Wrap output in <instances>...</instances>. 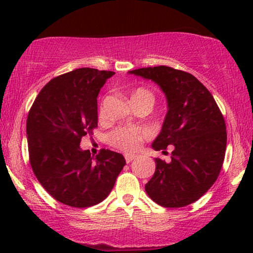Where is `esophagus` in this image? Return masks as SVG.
Listing matches in <instances>:
<instances>
[{
    "instance_id": "obj_1",
    "label": "esophagus",
    "mask_w": 253,
    "mask_h": 253,
    "mask_svg": "<svg viewBox=\"0 0 253 253\" xmlns=\"http://www.w3.org/2000/svg\"><path fill=\"white\" fill-rule=\"evenodd\" d=\"M126 161L127 162V164H129V162H131L132 160H134V159H136V155L134 154H126Z\"/></svg>"
}]
</instances>
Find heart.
I'll use <instances>...</instances> for the list:
<instances>
[{"instance_id":"1","label":"heart","mask_w":253,"mask_h":253,"mask_svg":"<svg viewBox=\"0 0 253 253\" xmlns=\"http://www.w3.org/2000/svg\"><path fill=\"white\" fill-rule=\"evenodd\" d=\"M131 100L134 101H150L153 103L154 95L147 88L139 87L134 89ZM100 116H103V108L100 109ZM148 137V132L144 129H138V127H127V126H119L108 134V143L113 147L119 148V150L131 152L137 150L141 144V141Z\"/></svg>"}]
</instances>
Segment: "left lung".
Here are the masks:
<instances>
[{"label": "left lung", "mask_w": 253, "mask_h": 253, "mask_svg": "<svg viewBox=\"0 0 253 253\" xmlns=\"http://www.w3.org/2000/svg\"><path fill=\"white\" fill-rule=\"evenodd\" d=\"M129 74L151 79L167 96L168 113L152 147L170 145L171 161L155 159V172L145 185L147 195L164 207L195 203L216 181L227 146L226 122L211 92L189 72L174 68H141Z\"/></svg>", "instance_id": "obj_1"}]
</instances>
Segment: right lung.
Wrapping results in <instances>:
<instances>
[{
    "instance_id": "right-lung-1",
    "label": "right lung",
    "mask_w": 253,
    "mask_h": 253,
    "mask_svg": "<svg viewBox=\"0 0 253 253\" xmlns=\"http://www.w3.org/2000/svg\"><path fill=\"white\" fill-rule=\"evenodd\" d=\"M113 71L81 68L43 86L26 121L32 170L43 189L64 205L84 209L101 203L126 160L102 148L95 158L79 147L98 126V94Z\"/></svg>"
}]
</instances>
